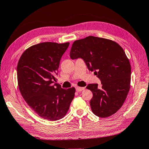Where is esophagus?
<instances>
[{
    "mask_svg": "<svg viewBox=\"0 0 149 149\" xmlns=\"http://www.w3.org/2000/svg\"><path fill=\"white\" fill-rule=\"evenodd\" d=\"M84 89V88H81V87H76V91L78 92H80V91H82Z\"/></svg>",
    "mask_w": 149,
    "mask_h": 149,
    "instance_id": "esophagus-1",
    "label": "esophagus"
}]
</instances>
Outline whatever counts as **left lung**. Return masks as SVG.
Masks as SVG:
<instances>
[{
    "label": "left lung",
    "mask_w": 149,
    "mask_h": 149,
    "mask_svg": "<svg viewBox=\"0 0 149 149\" xmlns=\"http://www.w3.org/2000/svg\"><path fill=\"white\" fill-rule=\"evenodd\" d=\"M70 58H82L101 81V87L97 84L86 87L93 94L90 101L93 113L103 118L115 114L130 89L131 67L123 48L112 40L89 36L73 42Z\"/></svg>",
    "instance_id": "8db88e82"
}]
</instances>
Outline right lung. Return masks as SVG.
Returning a JSON list of instances; mask_svg holds the SVG:
<instances>
[{
	"mask_svg": "<svg viewBox=\"0 0 149 149\" xmlns=\"http://www.w3.org/2000/svg\"><path fill=\"white\" fill-rule=\"evenodd\" d=\"M70 43H40L27 48L18 62L17 80L24 100L41 118L51 121L62 119L75 93L74 87L64 89L56 82L62 55Z\"/></svg>",
	"mask_w": 149,
	"mask_h": 149,
	"instance_id": "right-lung-1",
	"label": "right lung"
}]
</instances>
